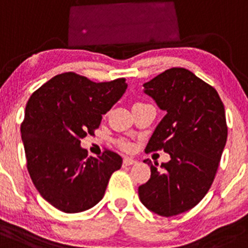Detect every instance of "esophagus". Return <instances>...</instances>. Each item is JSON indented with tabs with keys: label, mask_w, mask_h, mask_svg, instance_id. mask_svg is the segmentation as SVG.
Listing matches in <instances>:
<instances>
[{
	"label": "esophagus",
	"mask_w": 248,
	"mask_h": 248,
	"mask_svg": "<svg viewBox=\"0 0 248 248\" xmlns=\"http://www.w3.org/2000/svg\"><path fill=\"white\" fill-rule=\"evenodd\" d=\"M123 163H124V165L129 166V165H133V164H136V163H137V161H136L135 159H132V158L125 157L124 160H123Z\"/></svg>",
	"instance_id": "1"
}]
</instances>
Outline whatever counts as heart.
Segmentation results:
<instances>
[{
  "label": "heart",
  "mask_w": 248,
  "mask_h": 248,
  "mask_svg": "<svg viewBox=\"0 0 248 248\" xmlns=\"http://www.w3.org/2000/svg\"><path fill=\"white\" fill-rule=\"evenodd\" d=\"M119 146H121L122 149L126 150V151H129V150L131 149V145H130V143H127V141H124V140L119 141Z\"/></svg>",
  "instance_id": "1"
}]
</instances>
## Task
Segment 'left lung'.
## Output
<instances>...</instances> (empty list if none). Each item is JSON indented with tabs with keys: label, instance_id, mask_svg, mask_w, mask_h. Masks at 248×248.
<instances>
[{
	"label": "left lung",
	"instance_id": "obj_1",
	"mask_svg": "<svg viewBox=\"0 0 248 248\" xmlns=\"http://www.w3.org/2000/svg\"><path fill=\"white\" fill-rule=\"evenodd\" d=\"M144 93L166 115L145 152L164 150L171 160L150 165L151 177L138 187L146 208L161 217L191 210L212 185L227 139L225 109L213 87L184 68H171L144 84Z\"/></svg>",
	"mask_w": 248,
	"mask_h": 248
}]
</instances>
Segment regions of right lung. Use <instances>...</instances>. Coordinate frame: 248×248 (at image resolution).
<instances>
[{"instance_id": "obj_1", "label": "right lung", "mask_w": 248, "mask_h": 248, "mask_svg": "<svg viewBox=\"0 0 248 248\" xmlns=\"http://www.w3.org/2000/svg\"><path fill=\"white\" fill-rule=\"evenodd\" d=\"M125 78L94 83L75 72L57 75L35 91L26 107L21 135L35 187L65 213L93 207L104 197L111 174L123 159L105 150L88 158L80 139L93 135L102 115L121 99Z\"/></svg>"}]
</instances>
